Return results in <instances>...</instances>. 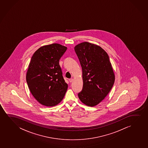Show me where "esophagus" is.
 Listing matches in <instances>:
<instances>
[{
    "label": "esophagus",
    "mask_w": 148,
    "mask_h": 148,
    "mask_svg": "<svg viewBox=\"0 0 148 148\" xmlns=\"http://www.w3.org/2000/svg\"><path fill=\"white\" fill-rule=\"evenodd\" d=\"M69 80L70 82H72L73 81V78H70V79H69Z\"/></svg>",
    "instance_id": "esophagus-1"
}]
</instances>
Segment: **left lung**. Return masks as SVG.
Returning a JSON list of instances; mask_svg holds the SVG:
<instances>
[{
  "mask_svg": "<svg viewBox=\"0 0 148 148\" xmlns=\"http://www.w3.org/2000/svg\"><path fill=\"white\" fill-rule=\"evenodd\" d=\"M74 49L82 70L83 88L78 95L83 103L93 107L105 99L114 83L109 57L101 47L87 42L77 45Z\"/></svg>",
  "mask_w": 148,
  "mask_h": 148,
  "instance_id": "1",
  "label": "left lung"
}]
</instances>
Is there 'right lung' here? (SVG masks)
<instances>
[{"instance_id": "1", "label": "right lung", "mask_w": 148, "mask_h": 148, "mask_svg": "<svg viewBox=\"0 0 148 148\" xmlns=\"http://www.w3.org/2000/svg\"><path fill=\"white\" fill-rule=\"evenodd\" d=\"M67 49L58 43L45 45L38 49L31 58L27 83L33 97L42 105H57L67 91L68 84L59 65Z\"/></svg>"}]
</instances>
